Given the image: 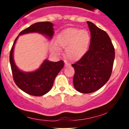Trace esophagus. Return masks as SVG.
Here are the masks:
<instances>
[{"mask_svg":"<svg viewBox=\"0 0 129 129\" xmlns=\"http://www.w3.org/2000/svg\"><path fill=\"white\" fill-rule=\"evenodd\" d=\"M65 63H66V67H69L70 66L69 63H68L67 62H65Z\"/></svg>","mask_w":129,"mask_h":129,"instance_id":"esophagus-1","label":"esophagus"}]
</instances>
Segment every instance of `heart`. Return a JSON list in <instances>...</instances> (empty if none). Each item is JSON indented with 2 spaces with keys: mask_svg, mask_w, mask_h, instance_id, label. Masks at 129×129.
<instances>
[{
  "mask_svg": "<svg viewBox=\"0 0 129 129\" xmlns=\"http://www.w3.org/2000/svg\"><path fill=\"white\" fill-rule=\"evenodd\" d=\"M56 42L58 46L66 48V55L69 59L77 61L87 53L90 45L91 36L87 30L69 28L58 34ZM51 50L54 52H58L55 47H52Z\"/></svg>",
  "mask_w": 129,
  "mask_h": 129,
  "instance_id": "obj_1",
  "label": "heart"
}]
</instances>
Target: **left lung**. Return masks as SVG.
<instances>
[{"instance_id":"8db88e82","label":"left lung","mask_w":129,"mask_h":129,"mask_svg":"<svg viewBox=\"0 0 129 129\" xmlns=\"http://www.w3.org/2000/svg\"><path fill=\"white\" fill-rule=\"evenodd\" d=\"M87 22L91 36L89 50L72 65L75 70L74 88L83 93L95 92L106 84L115 58V49L107 34L91 22Z\"/></svg>"}]
</instances>
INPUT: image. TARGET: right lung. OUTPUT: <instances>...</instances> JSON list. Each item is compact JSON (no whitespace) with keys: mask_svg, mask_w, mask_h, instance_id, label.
Returning a JSON list of instances; mask_svg holds the SVG:
<instances>
[{"mask_svg":"<svg viewBox=\"0 0 129 129\" xmlns=\"http://www.w3.org/2000/svg\"><path fill=\"white\" fill-rule=\"evenodd\" d=\"M30 33H39L51 40L54 33V24L50 22H37L20 32L14 41L10 54V66L16 85L28 94L42 96L52 89L57 74L63 67V62H51L45 59L39 68L36 71L24 72L20 70L16 66L14 59V47L19 36Z\"/></svg>","mask_w":129,"mask_h":129,"instance_id":"1","label":"right lung"}]
</instances>
